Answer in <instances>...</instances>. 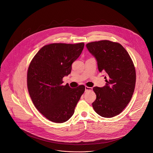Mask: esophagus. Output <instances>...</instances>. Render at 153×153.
Wrapping results in <instances>:
<instances>
[{"mask_svg": "<svg viewBox=\"0 0 153 153\" xmlns=\"http://www.w3.org/2000/svg\"><path fill=\"white\" fill-rule=\"evenodd\" d=\"M93 89V88H91V87H88L87 86H85V91H87L88 90H91Z\"/></svg>", "mask_w": 153, "mask_h": 153, "instance_id": "obj_1", "label": "esophagus"}]
</instances>
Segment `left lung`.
Listing matches in <instances>:
<instances>
[{
	"label": "left lung",
	"mask_w": 153,
	"mask_h": 153,
	"mask_svg": "<svg viewBox=\"0 0 153 153\" xmlns=\"http://www.w3.org/2000/svg\"><path fill=\"white\" fill-rule=\"evenodd\" d=\"M86 48L96 57L100 72L106 73V85L95 86L96 99L92 103L100 116L110 118L119 114L132 98L136 80L134 63L119 43L103 40L88 43Z\"/></svg>",
	"instance_id": "obj_1"
}]
</instances>
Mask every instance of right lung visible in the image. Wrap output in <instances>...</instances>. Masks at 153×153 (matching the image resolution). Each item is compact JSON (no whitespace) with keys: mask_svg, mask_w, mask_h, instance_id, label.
Returning <instances> with one entry per match:
<instances>
[{"mask_svg":"<svg viewBox=\"0 0 153 153\" xmlns=\"http://www.w3.org/2000/svg\"><path fill=\"white\" fill-rule=\"evenodd\" d=\"M84 43H54L43 46L31 60L27 71V88L37 110L48 120L63 123L74 113L85 91L84 85L71 88L62 85L71 71V65L80 55Z\"/></svg>","mask_w":153,"mask_h":153,"instance_id":"1","label":"right lung"}]
</instances>
